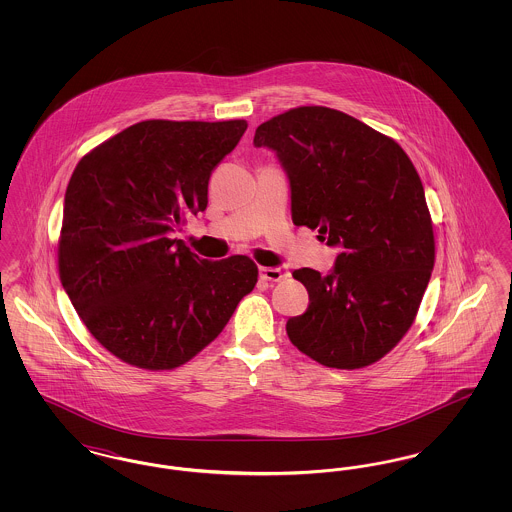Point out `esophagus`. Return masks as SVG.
<instances>
[{
  "label": "esophagus",
  "mask_w": 512,
  "mask_h": 512,
  "mask_svg": "<svg viewBox=\"0 0 512 512\" xmlns=\"http://www.w3.org/2000/svg\"><path fill=\"white\" fill-rule=\"evenodd\" d=\"M259 274H261V278L263 280H267V282H280L286 274L280 270V268H272V267H263L259 270Z\"/></svg>",
  "instance_id": "obj_1"
}]
</instances>
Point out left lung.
Returning <instances> with one entry per match:
<instances>
[{"label": "left lung", "mask_w": 512, "mask_h": 512, "mask_svg": "<svg viewBox=\"0 0 512 512\" xmlns=\"http://www.w3.org/2000/svg\"><path fill=\"white\" fill-rule=\"evenodd\" d=\"M253 146L276 153L295 226L338 247L334 268H299L309 307L292 317L293 345L330 368L372 365L411 328L434 268L424 188L391 138L341 111L297 107L263 122Z\"/></svg>", "instance_id": "left-lung-1"}]
</instances>
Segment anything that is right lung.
<instances>
[{
	"mask_svg": "<svg viewBox=\"0 0 512 512\" xmlns=\"http://www.w3.org/2000/svg\"><path fill=\"white\" fill-rule=\"evenodd\" d=\"M247 122L144 121L76 165L63 205L59 276L78 317L115 357L184 365L222 332L257 265L197 257L171 232L207 209L209 176Z\"/></svg>",
	"mask_w": 512,
	"mask_h": 512,
	"instance_id": "right-lung-1",
	"label": "right lung"
}]
</instances>
